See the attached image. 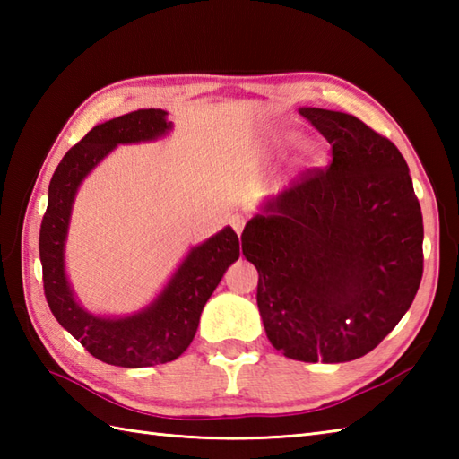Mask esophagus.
Instances as JSON below:
<instances>
[{
  "label": "esophagus",
  "mask_w": 459,
  "mask_h": 459,
  "mask_svg": "<svg viewBox=\"0 0 459 459\" xmlns=\"http://www.w3.org/2000/svg\"><path fill=\"white\" fill-rule=\"evenodd\" d=\"M227 222L230 224L232 229H235V232L240 237V232H242V229H245V224H247V219L242 217V214H238V212H232V214H229Z\"/></svg>",
  "instance_id": "obj_1"
}]
</instances>
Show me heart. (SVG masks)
<instances>
[{"mask_svg": "<svg viewBox=\"0 0 459 459\" xmlns=\"http://www.w3.org/2000/svg\"><path fill=\"white\" fill-rule=\"evenodd\" d=\"M278 142L281 145H286V148H291V145H298L301 142V138L296 132L284 130V132L278 134ZM321 161H324V152H319V150L311 152V163H321Z\"/></svg>", "mask_w": 459, "mask_h": 459, "instance_id": "1", "label": "heart"}]
</instances>
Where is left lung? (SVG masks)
Returning <instances> with one entry per match:
<instances>
[{"label": "left lung", "mask_w": 459, "mask_h": 459, "mask_svg": "<svg viewBox=\"0 0 459 459\" xmlns=\"http://www.w3.org/2000/svg\"><path fill=\"white\" fill-rule=\"evenodd\" d=\"M331 143L311 169L252 217L242 240L258 270L270 343L306 363L367 355L420 286L424 224L396 145L345 112L299 108Z\"/></svg>", "instance_id": "8db88e82"}]
</instances>
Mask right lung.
Instances as JSON below:
<instances>
[{"label": "right lung", "instance_id": "add662e5", "mask_svg": "<svg viewBox=\"0 0 459 459\" xmlns=\"http://www.w3.org/2000/svg\"><path fill=\"white\" fill-rule=\"evenodd\" d=\"M171 130L168 112L135 110L94 128L65 153L48 183V203L39 232L47 304L68 333L102 363L116 367H153L178 359L197 333L201 311L224 272L238 260L237 232L224 227L204 240L175 270L148 307L126 317H100L76 301L65 272L68 221L82 179L118 143L158 140Z\"/></svg>", "mask_w": 459, "mask_h": 459}]
</instances>
